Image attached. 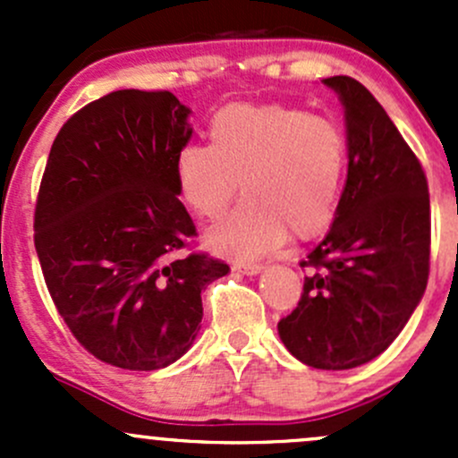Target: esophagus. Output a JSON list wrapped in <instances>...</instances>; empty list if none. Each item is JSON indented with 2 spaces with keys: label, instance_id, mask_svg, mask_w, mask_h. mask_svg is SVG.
<instances>
[{
  "label": "esophagus",
  "instance_id": "esophagus-1",
  "mask_svg": "<svg viewBox=\"0 0 458 458\" xmlns=\"http://www.w3.org/2000/svg\"><path fill=\"white\" fill-rule=\"evenodd\" d=\"M233 270L242 272V275H248V276H255L263 270V266L261 263H234Z\"/></svg>",
  "mask_w": 458,
  "mask_h": 458
}]
</instances>
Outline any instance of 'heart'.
<instances>
[{"label": "heart", "instance_id": "heart-1", "mask_svg": "<svg viewBox=\"0 0 458 458\" xmlns=\"http://www.w3.org/2000/svg\"><path fill=\"white\" fill-rule=\"evenodd\" d=\"M208 143L174 159L179 195L201 219H216L239 191L246 199L206 233L210 250L259 257L330 228L344 195L348 141L335 119L281 104H230L208 126Z\"/></svg>", "mask_w": 458, "mask_h": 458}]
</instances>
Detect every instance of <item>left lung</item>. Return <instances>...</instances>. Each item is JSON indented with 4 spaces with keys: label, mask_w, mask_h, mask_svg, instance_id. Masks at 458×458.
<instances>
[{
    "label": "left lung",
    "mask_w": 458,
    "mask_h": 458,
    "mask_svg": "<svg viewBox=\"0 0 458 458\" xmlns=\"http://www.w3.org/2000/svg\"><path fill=\"white\" fill-rule=\"evenodd\" d=\"M339 95L348 179L330 233L301 261L310 267L297 308L276 326L293 357L317 370L372 361L421 301L429 272L426 173L383 106L345 75Z\"/></svg>",
    "instance_id": "8db88e82"
}]
</instances>
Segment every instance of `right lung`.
<instances>
[{"label":"right lung","mask_w":458,"mask_h":458,"mask_svg":"<svg viewBox=\"0 0 458 458\" xmlns=\"http://www.w3.org/2000/svg\"><path fill=\"white\" fill-rule=\"evenodd\" d=\"M191 108L168 90H114L84 106L50 148L35 250L72 336L110 366L159 370L201 330V290L230 267L183 255L197 230L179 201Z\"/></svg>","instance_id":"right-lung-1"}]
</instances>
